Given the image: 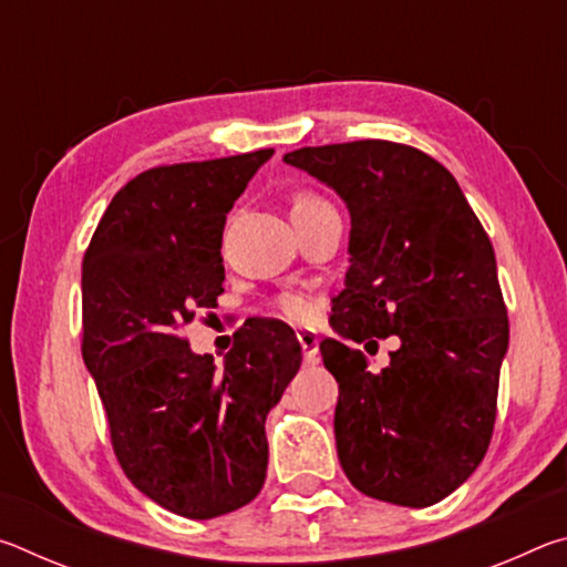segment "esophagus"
<instances>
[{
  "label": "esophagus",
  "instance_id": "obj_1",
  "mask_svg": "<svg viewBox=\"0 0 567 567\" xmlns=\"http://www.w3.org/2000/svg\"><path fill=\"white\" fill-rule=\"evenodd\" d=\"M297 340H300L302 348V358L307 364H318L320 362V338L315 332H297Z\"/></svg>",
  "mask_w": 567,
  "mask_h": 567
}]
</instances>
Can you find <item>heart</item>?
Wrapping results in <instances>:
<instances>
[{
  "instance_id": "b5f03b06",
  "label": "heart",
  "mask_w": 567,
  "mask_h": 567,
  "mask_svg": "<svg viewBox=\"0 0 567 567\" xmlns=\"http://www.w3.org/2000/svg\"><path fill=\"white\" fill-rule=\"evenodd\" d=\"M315 205H322V199L312 197V195H300L295 199L292 209H300V207H315ZM282 315L290 322H297V324H305L310 322L315 318V305L307 300V297H300V295H287L282 300Z\"/></svg>"
}]
</instances>
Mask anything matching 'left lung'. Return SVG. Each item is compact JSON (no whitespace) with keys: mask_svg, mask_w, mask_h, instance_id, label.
<instances>
[{"mask_svg":"<svg viewBox=\"0 0 567 567\" xmlns=\"http://www.w3.org/2000/svg\"><path fill=\"white\" fill-rule=\"evenodd\" d=\"M287 165L340 195L350 267L320 342L340 385L338 457L360 493L427 507L475 473L493 437L507 310L491 239L450 172L385 140L302 147ZM398 333L379 373L348 341Z\"/></svg>","mask_w":567,"mask_h":567,"instance_id":"obj_1","label":"left lung"}]
</instances>
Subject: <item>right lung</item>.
I'll return each instance as SVG.
<instances>
[{"label": "right lung", "instance_id": "1", "mask_svg": "<svg viewBox=\"0 0 567 567\" xmlns=\"http://www.w3.org/2000/svg\"><path fill=\"white\" fill-rule=\"evenodd\" d=\"M272 155L142 172L112 197L82 262V358L114 455L140 493L192 520L262 491L267 412L302 362L280 320L245 322L223 364L182 338L225 292L227 213Z\"/></svg>", "mask_w": 567, "mask_h": 567}]
</instances>
